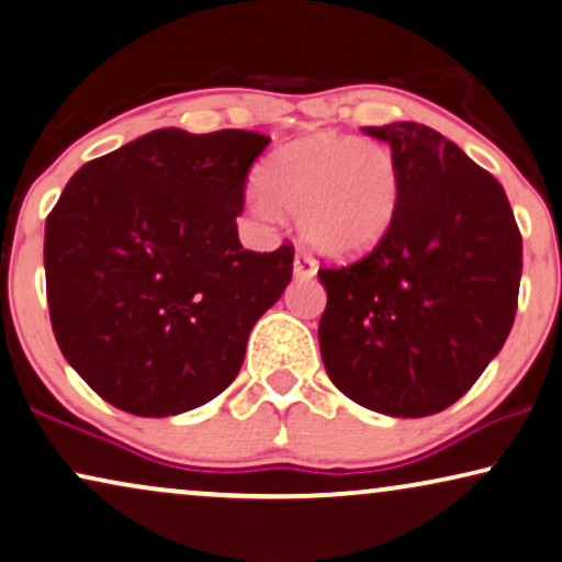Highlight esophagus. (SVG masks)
Here are the masks:
<instances>
[{"mask_svg": "<svg viewBox=\"0 0 562 562\" xmlns=\"http://www.w3.org/2000/svg\"><path fill=\"white\" fill-rule=\"evenodd\" d=\"M292 270H295L297 280H311V278H315V272H318V267H315L311 257L303 255V251H297L295 262H292Z\"/></svg>", "mask_w": 562, "mask_h": 562, "instance_id": "1", "label": "esophagus"}]
</instances>
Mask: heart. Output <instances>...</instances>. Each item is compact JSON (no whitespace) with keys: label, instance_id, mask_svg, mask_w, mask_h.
<instances>
[{"label":"heart","instance_id":"b5f03b06","mask_svg":"<svg viewBox=\"0 0 562 562\" xmlns=\"http://www.w3.org/2000/svg\"><path fill=\"white\" fill-rule=\"evenodd\" d=\"M265 186L313 251L330 259L367 255L390 232L400 201V165L384 145L315 134L272 155ZM270 211L272 205L259 199Z\"/></svg>","mask_w":562,"mask_h":562}]
</instances>
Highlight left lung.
Segmentation results:
<instances>
[{"label":"left lung","instance_id":"obj_1","mask_svg":"<svg viewBox=\"0 0 562 562\" xmlns=\"http://www.w3.org/2000/svg\"><path fill=\"white\" fill-rule=\"evenodd\" d=\"M400 165L390 232L367 257L323 267L321 357L338 390L392 417H425L471 390L517 313L521 234L507 193L417 122L367 126Z\"/></svg>","mask_w":562,"mask_h":562}]
</instances>
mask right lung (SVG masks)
Here are the masks:
<instances>
[{"mask_svg": "<svg viewBox=\"0 0 562 562\" xmlns=\"http://www.w3.org/2000/svg\"><path fill=\"white\" fill-rule=\"evenodd\" d=\"M270 137L155 130L86 162L45 221L55 341L109 405L201 407L239 374L249 330L292 278V244L241 247L244 186Z\"/></svg>", "mask_w": 562, "mask_h": 562, "instance_id": "add662e5", "label": "right lung"}]
</instances>
